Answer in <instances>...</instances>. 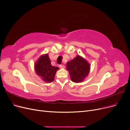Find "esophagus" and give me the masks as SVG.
Instances as JSON below:
<instances>
[{"label": "esophagus", "instance_id": "obj_1", "mask_svg": "<svg viewBox=\"0 0 130 130\" xmlns=\"http://www.w3.org/2000/svg\"><path fill=\"white\" fill-rule=\"evenodd\" d=\"M60 67L61 68H65V66L64 64H60Z\"/></svg>", "mask_w": 130, "mask_h": 130}]
</instances>
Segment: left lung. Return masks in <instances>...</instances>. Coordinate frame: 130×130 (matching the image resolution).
<instances>
[{
	"label": "left lung",
	"instance_id": "left-lung-1",
	"mask_svg": "<svg viewBox=\"0 0 130 130\" xmlns=\"http://www.w3.org/2000/svg\"><path fill=\"white\" fill-rule=\"evenodd\" d=\"M67 69L69 73L71 80L74 82L79 83L83 81L88 75L90 65L85 59L77 56L72 61L67 62Z\"/></svg>",
	"mask_w": 130,
	"mask_h": 130
}]
</instances>
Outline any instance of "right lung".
<instances>
[{
    "mask_svg": "<svg viewBox=\"0 0 130 130\" xmlns=\"http://www.w3.org/2000/svg\"><path fill=\"white\" fill-rule=\"evenodd\" d=\"M35 66L36 74L46 82H52L54 81L56 72L58 69V67L51 64L48 54L42 56Z\"/></svg>",
    "mask_w": 130,
    "mask_h": 130,
    "instance_id": "add662e5",
    "label": "right lung"
}]
</instances>
